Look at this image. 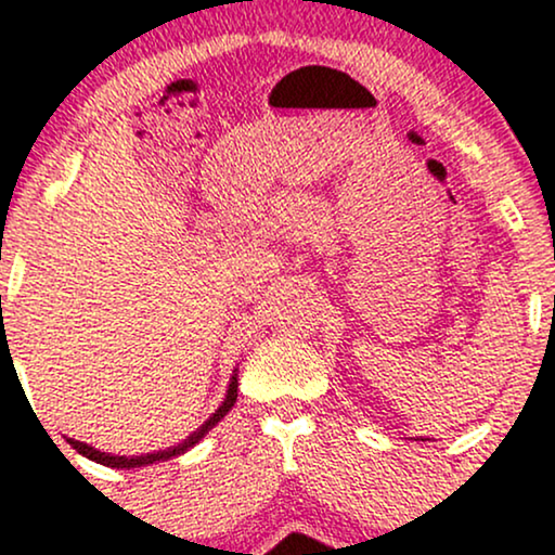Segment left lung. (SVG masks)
<instances>
[{
  "label": "left lung",
  "mask_w": 555,
  "mask_h": 555,
  "mask_svg": "<svg viewBox=\"0 0 555 555\" xmlns=\"http://www.w3.org/2000/svg\"><path fill=\"white\" fill-rule=\"evenodd\" d=\"M420 441H423V438H420Z\"/></svg>",
  "instance_id": "8db88e82"
}]
</instances>
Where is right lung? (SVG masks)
I'll return each instance as SVG.
<instances>
[{
  "label": "right lung",
  "instance_id": "1",
  "mask_svg": "<svg viewBox=\"0 0 555 555\" xmlns=\"http://www.w3.org/2000/svg\"><path fill=\"white\" fill-rule=\"evenodd\" d=\"M237 371L232 373V378H229V386H227V397L224 401L219 404V410L214 412L211 417L206 420V423L201 425V428H195L190 433L188 438H184L182 443L177 446H169V449H162V451H154V454H138V456H119V454H109V451H99L93 449V446L82 443V441H75V438H67L69 446H73L78 454L86 456V460H91L95 464H104V467H114V469H135V467H149V464H156V462H167V460H175V456L184 454V451L193 449L195 443H201L203 438H206V433L216 428V425L221 423L229 415V410L234 406V401H237Z\"/></svg>",
  "mask_w": 555,
  "mask_h": 555
}]
</instances>
